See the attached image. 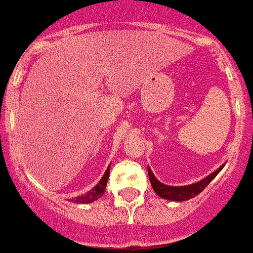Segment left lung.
<instances>
[{
    "mask_svg": "<svg viewBox=\"0 0 253 253\" xmlns=\"http://www.w3.org/2000/svg\"><path fill=\"white\" fill-rule=\"evenodd\" d=\"M222 168L223 166H220L219 169L215 170L214 172H211V174L208 175L207 177H204L203 180L198 181V183L195 184H192V185L185 186L165 185V184L160 183V181L154 176V174H152V171L150 170V168H147V171H149L150 183H151L152 189H154V192L156 193L159 197L168 200H174V202H183V200H189L190 198L197 197L199 193L203 192L204 188L217 176V174L222 170Z\"/></svg>",
    "mask_w": 253,
    "mask_h": 253,
    "instance_id": "1",
    "label": "left lung"
}]
</instances>
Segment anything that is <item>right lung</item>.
I'll use <instances>...</instances> for the list:
<instances>
[{
    "label": "right lung",
    "instance_id": "obj_1",
    "mask_svg": "<svg viewBox=\"0 0 253 253\" xmlns=\"http://www.w3.org/2000/svg\"><path fill=\"white\" fill-rule=\"evenodd\" d=\"M108 176H110V168L106 170L104 175L102 176L101 181H99V183L97 184L92 190H89V192L85 193V194L81 195V197L74 198V199H72V202H74V203L87 204V203H92V202L97 200L98 198H101L102 195L104 194V192H106V185H107V181H108Z\"/></svg>",
    "mask_w": 253,
    "mask_h": 253
}]
</instances>
